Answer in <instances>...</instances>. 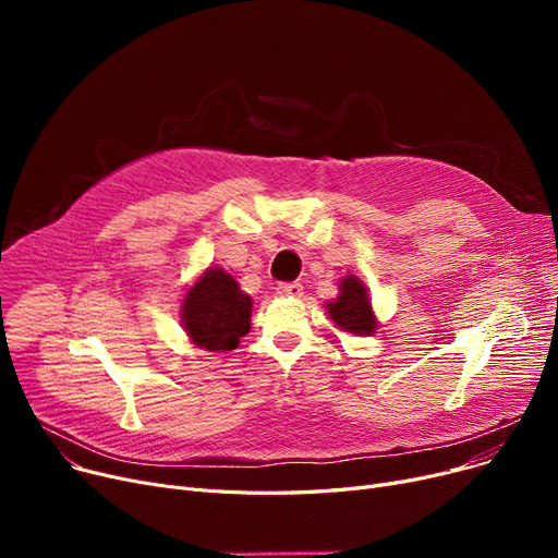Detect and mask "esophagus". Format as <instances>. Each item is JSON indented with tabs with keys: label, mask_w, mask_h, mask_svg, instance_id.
Masks as SVG:
<instances>
[{
	"label": "esophagus",
	"mask_w": 558,
	"mask_h": 558,
	"mask_svg": "<svg viewBox=\"0 0 558 558\" xmlns=\"http://www.w3.org/2000/svg\"><path fill=\"white\" fill-rule=\"evenodd\" d=\"M278 294L289 296V299H299V296H303V284L301 282H282V284H278Z\"/></svg>",
	"instance_id": "esophagus-1"
}]
</instances>
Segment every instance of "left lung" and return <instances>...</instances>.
Masks as SVG:
<instances>
[{"label":"left lung","mask_w":558,"mask_h":558,"mask_svg":"<svg viewBox=\"0 0 558 558\" xmlns=\"http://www.w3.org/2000/svg\"><path fill=\"white\" fill-rule=\"evenodd\" d=\"M326 314L335 328L353 337H373L379 328L368 287L357 276H343L339 280V294L326 303Z\"/></svg>","instance_id":"left-lung-1"}]
</instances>
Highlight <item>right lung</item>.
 I'll list each match as a JSON object with an SVG mask.
<instances>
[{
    "label": "right lung",
    "instance_id": "right-lung-1",
    "mask_svg": "<svg viewBox=\"0 0 558 558\" xmlns=\"http://www.w3.org/2000/svg\"><path fill=\"white\" fill-rule=\"evenodd\" d=\"M253 301L221 267L205 269L183 294L181 326L196 348L228 353L251 330Z\"/></svg>",
    "mask_w": 558,
    "mask_h": 558
}]
</instances>
